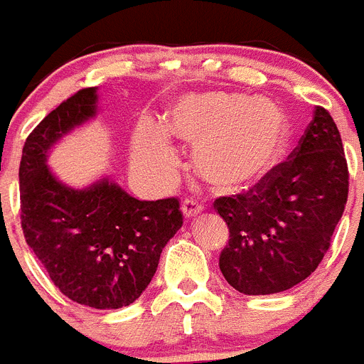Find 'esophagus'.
<instances>
[{
  "mask_svg": "<svg viewBox=\"0 0 364 364\" xmlns=\"http://www.w3.org/2000/svg\"><path fill=\"white\" fill-rule=\"evenodd\" d=\"M202 211H204V205H202L200 202L193 200V198H186V200L182 202V213H184L186 218L197 217Z\"/></svg>",
  "mask_w": 364,
  "mask_h": 364,
  "instance_id": "esophagus-1",
  "label": "esophagus"
}]
</instances>
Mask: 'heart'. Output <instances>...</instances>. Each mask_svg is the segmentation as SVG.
Instances as JSON below:
<instances>
[{"label": "heart", "mask_w": 364, "mask_h": 364, "mask_svg": "<svg viewBox=\"0 0 364 364\" xmlns=\"http://www.w3.org/2000/svg\"><path fill=\"white\" fill-rule=\"evenodd\" d=\"M290 120L269 100L239 92H204L178 100L164 117L162 129L140 124L131 159L153 182L169 178L176 154L167 138L191 144L198 175L222 191L250 186L272 171L290 142Z\"/></svg>", "instance_id": "heart-1"}]
</instances>
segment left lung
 Masks as SVG:
<instances>
[{
	"label": "left lung",
	"instance_id": "obj_1",
	"mask_svg": "<svg viewBox=\"0 0 364 364\" xmlns=\"http://www.w3.org/2000/svg\"><path fill=\"white\" fill-rule=\"evenodd\" d=\"M348 198V166L336 122L324 107L288 160L244 193L220 197L215 210L230 228L218 266L244 295L290 290L328 252Z\"/></svg>",
	"mask_w": 364,
	"mask_h": 364
}]
</instances>
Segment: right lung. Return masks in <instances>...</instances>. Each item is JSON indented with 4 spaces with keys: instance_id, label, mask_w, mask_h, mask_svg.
Returning <instances> with one entry per match:
<instances>
[{
    "instance_id": "add662e5",
    "label": "right lung",
    "mask_w": 364,
    "mask_h": 364,
    "mask_svg": "<svg viewBox=\"0 0 364 364\" xmlns=\"http://www.w3.org/2000/svg\"><path fill=\"white\" fill-rule=\"evenodd\" d=\"M96 100V87L82 89L28 134L19 162L21 228L65 297L96 310H117L142 295L184 217L175 197L138 200L109 178L74 189L50 173L49 149L95 117Z\"/></svg>"
}]
</instances>
